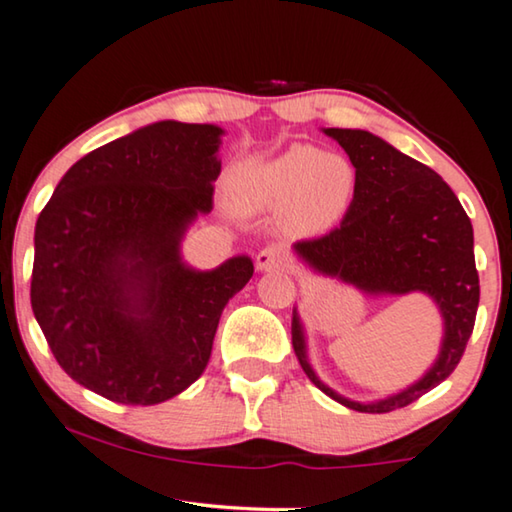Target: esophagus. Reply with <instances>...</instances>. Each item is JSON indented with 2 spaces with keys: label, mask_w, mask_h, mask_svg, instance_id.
<instances>
[{
  "label": "esophagus",
  "mask_w": 512,
  "mask_h": 512,
  "mask_svg": "<svg viewBox=\"0 0 512 512\" xmlns=\"http://www.w3.org/2000/svg\"><path fill=\"white\" fill-rule=\"evenodd\" d=\"M255 264L259 271L278 269V266L285 264V253L280 246H264L255 257Z\"/></svg>",
  "instance_id": "obj_1"
}]
</instances>
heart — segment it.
Segmentation results:
<instances>
[{
	"instance_id": "1",
	"label": "heart",
	"mask_w": 512,
	"mask_h": 512,
	"mask_svg": "<svg viewBox=\"0 0 512 512\" xmlns=\"http://www.w3.org/2000/svg\"><path fill=\"white\" fill-rule=\"evenodd\" d=\"M232 187L236 201L248 211L283 206V220L290 232L315 236L336 227L350 211L357 171L348 157L297 143L269 160L241 169Z\"/></svg>"
}]
</instances>
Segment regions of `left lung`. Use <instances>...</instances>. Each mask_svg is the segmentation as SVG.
I'll return each instance as SVG.
<instances>
[{
    "instance_id": "1",
    "label": "left lung",
    "mask_w": 512,
    "mask_h": 512,
    "mask_svg": "<svg viewBox=\"0 0 512 512\" xmlns=\"http://www.w3.org/2000/svg\"><path fill=\"white\" fill-rule=\"evenodd\" d=\"M357 171V192L341 225L318 239L294 243L313 271L355 285L366 294L424 292L438 304L445 336L434 366L392 397L359 403L336 394L315 376L306 357L304 329L292 311V345L301 369L345 408L390 413L441 385L462 359L480 301L473 227L450 185L427 164L364 129L329 127Z\"/></svg>"
}]
</instances>
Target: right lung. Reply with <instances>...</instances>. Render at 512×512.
I'll return each mask as SVG.
<instances>
[{
	"label": "right lung",
	"instance_id": "obj_1",
	"mask_svg": "<svg viewBox=\"0 0 512 512\" xmlns=\"http://www.w3.org/2000/svg\"><path fill=\"white\" fill-rule=\"evenodd\" d=\"M222 129L162 120L71 167L34 229L32 311L78 385L127 406L187 390L211 359L250 257L213 271L181 259V239L213 208Z\"/></svg>",
	"mask_w": 512,
	"mask_h": 512
}]
</instances>
